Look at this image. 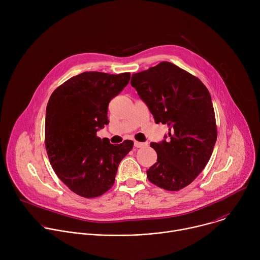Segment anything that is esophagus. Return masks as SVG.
I'll return each mask as SVG.
<instances>
[{
	"label": "esophagus",
	"mask_w": 260,
	"mask_h": 260,
	"mask_svg": "<svg viewBox=\"0 0 260 260\" xmlns=\"http://www.w3.org/2000/svg\"><path fill=\"white\" fill-rule=\"evenodd\" d=\"M134 144H135V147H137V148H141V147L146 146L145 143H141V142H138V141H135Z\"/></svg>",
	"instance_id": "1"
}]
</instances>
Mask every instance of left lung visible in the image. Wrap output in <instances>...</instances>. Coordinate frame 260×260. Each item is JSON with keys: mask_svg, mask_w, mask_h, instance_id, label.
<instances>
[{"mask_svg": "<svg viewBox=\"0 0 260 260\" xmlns=\"http://www.w3.org/2000/svg\"><path fill=\"white\" fill-rule=\"evenodd\" d=\"M131 84L155 123L169 127L168 141L150 144L157 161L147 171L148 180L169 191L186 187L207 166L217 140L208 88L198 77L169 61L133 74Z\"/></svg>", "mask_w": 260, "mask_h": 260, "instance_id": "1", "label": "left lung"}]
</instances>
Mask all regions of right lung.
Segmentation results:
<instances>
[{"mask_svg":"<svg viewBox=\"0 0 260 260\" xmlns=\"http://www.w3.org/2000/svg\"><path fill=\"white\" fill-rule=\"evenodd\" d=\"M129 79V73L84 72L50 95L45 119L47 155L57 177L80 197L92 199L107 192L120 161L133 149L131 140L113 145L96 136L109 123L110 101Z\"/></svg>","mask_w":260,"mask_h":260,"instance_id":"add662e5","label":"right lung"}]
</instances>
